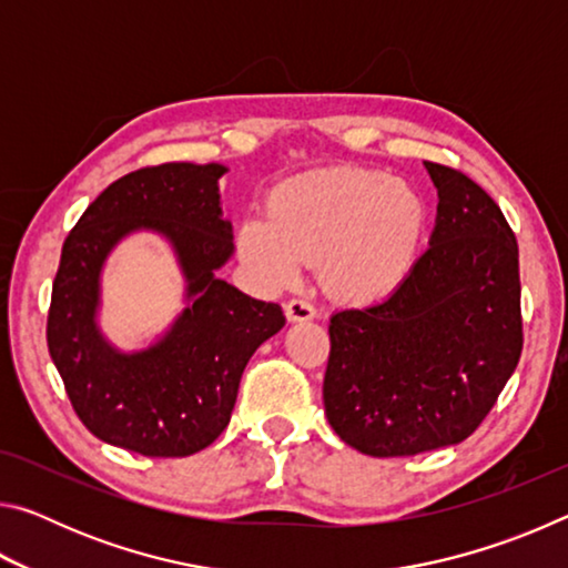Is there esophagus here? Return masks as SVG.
Here are the masks:
<instances>
[{"mask_svg": "<svg viewBox=\"0 0 568 568\" xmlns=\"http://www.w3.org/2000/svg\"><path fill=\"white\" fill-rule=\"evenodd\" d=\"M285 315L287 321H311L315 318V305L305 297H293V301L285 303Z\"/></svg>", "mask_w": 568, "mask_h": 568, "instance_id": "34e87169", "label": "esophagus"}]
</instances>
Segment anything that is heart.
<instances>
[{
	"label": "heart",
	"mask_w": 568,
	"mask_h": 568,
	"mask_svg": "<svg viewBox=\"0 0 568 568\" xmlns=\"http://www.w3.org/2000/svg\"><path fill=\"white\" fill-rule=\"evenodd\" d=\"M428 227L416 190L376 170H315L277 185L265 213L243 217L237 253L265 283L321 261L328 291L376 297L408 275Z\"/></svg>",
	"instance_id": "b5f03b06"
}]
</instances>
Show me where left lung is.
I'll return each mask as SVG.
<instances>
[{
  "mask_svg": "<svg viewBox=\"0 0 568 568\" xmlns=\"http://www.w3.org/2000/svg\"><path fill=\"white\" fill-rule=\"evenodd\" d=\"M438 187L430 245L388 297L331 318L323 403L335 434L396 458L466 440L524 348L518 245L496 200L456 168Z\"/></svg>",
  "mask_w": 568,
  "mask_h": 568,
  "instance_id": "obj_1",
  "label": "left lung"
}]
</instances>
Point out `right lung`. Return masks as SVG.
I'll use <instances>...</instances> for the list:
<instances>
[{
  "label": "right lung",
  "instance_id": "right-lung-1",
  "mask_svg": "<svg viewBox=\"0 0 568 568\" xmlns=\"http://www.w3.org/2000/svg\"><path fill=\"white\" fill-rule=\"evenodd\" d=\"M223 172L215 162L134 170L104 187L64 237L47 345L77 418L104 444L152 458L203 450L230 423L250 355L285 325L281 305L215 277L233 253L230 225L220 217ZM138 226L173 240L191 305L165 342L122 356L93 325L97 277L109 247Z\"/></svg>",
  "mask_w": 568,
  "mask_h": 568
}]
</instances>
